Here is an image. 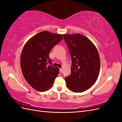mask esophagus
Here are the masks:
<instances>
[{"label":"esophagus","instance_id":"esophagus-1","mask_svg":"<svg viewBox=\"0 0 122 122\" xmlns=\"http://www.w3.org/2000/svg\"><path fill=\"white\" fill-rule=\"evenodd\" d=\"M59 69H60V73L62 72V71H63V69H62V68H60Z\"/></svg>","mask_w":122,"mask_h":122}]
</instances>
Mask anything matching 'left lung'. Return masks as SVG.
I'll return each instance as SVG.
<instances>
[{"instance_id": "8db88e82", "label": "left lung", "mask_w": 122, "mask_h": 122, "mask_svg": "<svg viewBox=\"0 0 122 122\" xmlns=\"http://www.w3.org/2000/svg\"><path fill=\"white\" fill-rule=\"evenodd\" d=\"M71 58V75L65 78L71 92H82L95 84L100 72V59L92 42L83 35L64 34Z\"/></svg>"}]
</instances>
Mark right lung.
<instances>
[{
  "instance_id": "1",
  "label": "right lung",
  "mask_w": 122,
  "mask_h": 122,
  "mask_svg": "<svg viewBox=\"0 0 122 122\" xmlns=\"http://www.w3.org/2000/svg\"><path fill=\"white\" fill-rule=\"evenodd\" d=\"M62 39V35L43 31L31 38L24 46L21 68L24 78L34 89L44 92L53 85L59 68L53 66L49 54Z\"/></svg>"
}]
</instances>
